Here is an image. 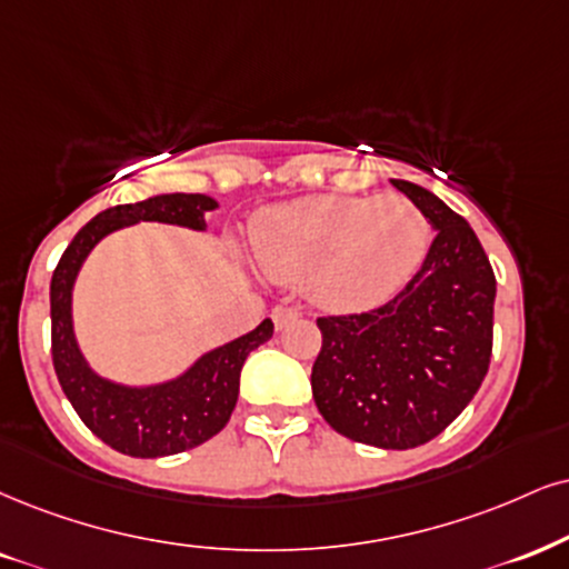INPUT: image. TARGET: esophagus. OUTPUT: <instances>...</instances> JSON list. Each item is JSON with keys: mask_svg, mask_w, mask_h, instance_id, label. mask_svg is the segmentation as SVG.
Returning a JSON list of instances; mask_svg holds the SVG:
<instances>
[{"mask_svg": "<svg viewBox=\"0 0 569 569\" xmlns=\"http://www.w3.org/2000/svg\"><path fill=\"white\" fill-rule=\"evenodd\" d=\"M300 317L298 308H290V306H277L271 311V319H273V327L277 329H284L287 325H292Z\"/></svg>", "mask_w": 569, "mask_h": 569, "instance_id": "1", "label": "esophagus"}]
</instances>
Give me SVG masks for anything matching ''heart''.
Segmentation results:
<instances>
[{"mask_svg":"<svg viewBox=\"0 0 569 569\" xmlns=\"http://www.w3.org/2000/svg\"><path fill=\"white\" fill-rule=\"evenodd\" d=\"M430 242V221L403 194H321L273 210L252 231L263 269L303 284L332 311L390 300L419 271Z\"/></svg>","mask_w":569,"mask_h":569,"instance_id":"obj_1","label":"heart"}]
</instances>
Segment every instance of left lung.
I'll list each match as a JSON object with an SVG mask.
<instances>
[{
    "mask_svg": "<svg viewBox=\"0 0 569 569\" xmlns=\"http://www.w3.org/2000/svg\"><path fill=\"white\" fill-rule=\"evenodd\" d=\"M438 229L422 269L388 303L319 317L313 401L356 443H430L480 390L493 353L496 273L472 227L432 192L392 179Z\"/></svg>",
    "mask_w": 569,
    "mask_h": 569,
    "instance_id": "left-lung-1",
    "label": "left lung"
}]
</instances>
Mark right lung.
Instances as JSON below:
<instances>
[{"mask_svg":"<svg viewBox=\"0 0 569 569\" xmlns=\"http://www.w3.org/2000/svg\"><path fill=\"white\" fill-rule=\"evenodd\" d=\"M216 200L206 194H160L129 206L102 210L79 229L68 244L49 284L52 313V363L60 388L70 406L104 446L134 459H156L198 448L227 427L240 392V371L250 350L263 346L273 335L271 319H263L252 332L229 346L210 350L179 380L158 388H121L97 377L83 363L70 327V287L87 252L113 229L137 221H166L202 229V213L213 210Z\"/></svg>","mask_w":569,"mask_h":569,"instance_id":"obj_1","label":"right lung"}]
</instances>
